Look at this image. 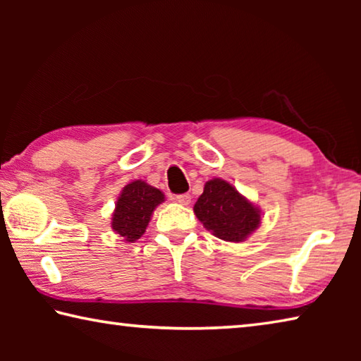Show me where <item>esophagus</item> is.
Instances as JSON below:
<instances>
[{"instance_id": "34e87169", "label": "esophagus", "mask_w": 361, "mask_h": 361, "mask_svg": "<svg viewBox=\"0 0 361 361\" xmlns=\"http://www.w3.org/2000/svg\"><path fill=\"white\" fill-rule=\"evenodd\" d=\"M175 200L181 205H189V204H191V195H189V194H176Z\"/></svg>"}]
</instances>
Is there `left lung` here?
<instances>
[{"instance_id": "8db88e82", "label": "left lung", "mask_w": 361, "mask_h": 361, "mask_svg": "<svg viewBox=\"0 0 361 361\" xmlns=\"http://www.w3.org/2000/svg\"><path fill=\"white\" fill-rule=\"evenodd\" d=\"M194 213L207 231L226 242H243L261 223L259 209L221 178L205 183Z\"/></svg>"}]
</instances>
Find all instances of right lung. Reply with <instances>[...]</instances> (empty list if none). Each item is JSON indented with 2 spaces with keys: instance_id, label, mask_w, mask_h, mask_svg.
Listing matches in <instances>:
<instances>
[{
  "instance_id": "add662e5",
  "label": "right lung",
  "mask_w": 361,
  "mask_h": 361,
  "mask_svg": "<svg viewBox=\"0 0 361 361\" xmlns=\"http://www.w3.org/2000/svg\"><path fill=\"white\" fill-rule=\"evenodd\" d=\"M164 202V194L148 183L135 180L127 185L118 199L111 228L126 242H135L145 234L152 212Z\"/></svg>"
}]
</instances>
